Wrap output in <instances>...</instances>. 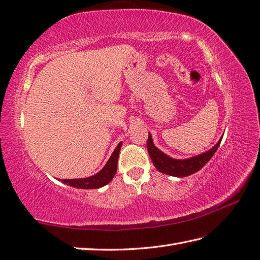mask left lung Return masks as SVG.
I'll return each mask as SVG.
<instances>
[{
  "label": "left lung",
  "mask_w": 260,
  "mask_h": 260,
  "mask_svg": "<svg viewBox=\"0 0 260 260\" xmlns=\"http://www.w3.org/2000/svg\"><path fill=\"white\" fill-rule=\"evenodd\" d=\"M223 135L220 137L217 143L212 147V149L207 150L203 153L187 157V159H174L169 155L164 153L161 150L157 149L154 145L153 140H152V135L149 133V139H147V151L151 156V160L153 162L154 167L162 174L174 176V177H187L190 176L195 172L200 171L203 167H204L208 161L212 159L214 155L218 146L221 144Z\"/></svg>",
  "instance_id": "1"
}]
</instances>
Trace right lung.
Returning <instances> with one entry per match:
<instances>
[{"instance_id":"obj_1","label":"right lung","mask_w":260,"mask_h":260,"mask_svg":"<svg viewBox=\"0 0 260 260\" xmlns=\"http://www.w3.org/2000/svg\"><path fill=\"white\" fill-rule=\"evenodd\" d=\"M120 143L116 146L113 154L110 155L109 160L107 161L105 167L101 169L98 174H95L91 177L86 178H80V179H63L62 182L65 185H69L74 188H80V189H98L106 186L107 184L113 180V178L117 171V162H118V155L119 151L121 149Z\"/></svg>"}]
</instances>
